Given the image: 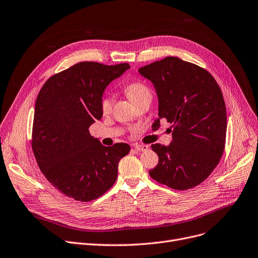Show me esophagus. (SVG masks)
Here are the masks:
<instances>
[{
  "instance_id": "1",
  "label": "esophagus",
  "mask_w": 258,
  "mask_h": 258,
  "mask_svg": "<svg viewBox=\"0 0 258 258\" xmlns=\"http://www.w3.org/2000/svg\"><path fill=\"white\" fill-rule=\"evenodd\" d=\"M134 147H135V150L138 152H146L148 150V146L144 145V144H136Z\"/></svg>"
}]
</instances>
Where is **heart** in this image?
<instances>
[{"label": "heart", "mask_w": 258, "mask_h": 258, "mask_svg": "<svg viewBox=\"0 0 258 258\" xmlns=\"http://www.w3.org/2000/svg\"><path fill=\"white\" fill-rule=\"evenodd\" d=\"M124 91L127 95V97L136 104L139 100L145 98V97H152V93L150 88H148L145 84L140 83V81H135V83L128 84ZM113 106V97L111 95H106L100 102V110L103 114H108L112 110Z\"/></svg>", "instance_id": "b5f03b06"}]
</instances>
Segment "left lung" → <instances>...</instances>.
Returning a JSON list of instances; mask_svg holds the SVG:
<instances>
[{
	"mask_svg": "<svg viewBox=\"0 0 258 258\" xmlns=\"http://www.w3.org/2000/svg\"><path fill=\"white\" fill-rule=\"evenodd\" d=\"M159 98V119L171 124L172 141L152 148L159 157L150 170L157 182L186 190L204 182L219 164L226 143L227 115L223 93L213 76L203 68L167 56L142 67Z\"/></svg>",
	"mask_w": 258,
	"mask_h": 258,
	"instance_id": "obj_1",
	"label": "left lung"
}]
</instances>
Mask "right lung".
Listing matches in <instances>:
<instances>
[{
  "label": "right lung",
  "instance_id": "obj_1",
  "mask_svg": "<svg viewBox=\"0 0 258 258\" xmlns=\"http://www.w3.org/2000/svg\"><path fill=\"white\" fill-rule=\"evenodd\" d=\"M130 64L78 62L51 76L40 89L32 126V151L46 179L64 196L89 202L116 182L126 143L103 146L89 127L102 117L106 86Z\"/></svg>",
  "mask_w": 258,
  "mask_h": 258
}]
</instances>
